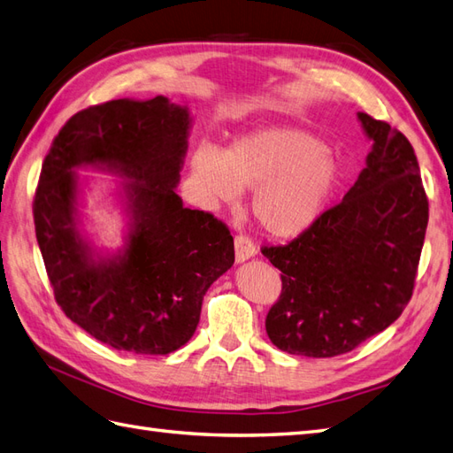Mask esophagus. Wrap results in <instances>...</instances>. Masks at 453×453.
I'll list each match as a JSON object with an SVG mask.
<instances>
[{"instance_id": "1", "label": "esophagus", "mask_w": 453, "mask_h": 453, "mask_svg": "<svg viewBox=\"0 0 453 453\" xmlns=\"http://www.w3.org/2000/svg\"><path fill=\"white\" fill-rule=\"evenodd\" d=\"M257 255V245L249 235H235V260L245 262Z\"/></svg>"}]
</instances>
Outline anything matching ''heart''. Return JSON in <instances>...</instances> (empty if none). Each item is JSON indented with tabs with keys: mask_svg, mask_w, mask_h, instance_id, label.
I'll return each mask as SVG.
<instances>
[{
	"mask_svg": "<svg viewBox=\"0 0 453 453\" xmlns=\"http://www.w3.org/2000/svg\"><path fill=\"white\" fill-rule=\"evenodd\" d=\"M193 175L204 195L222 203L255 188L250 210L260 227L291 237L322 214L338 187L340 164L319 136L274 127L241 136L222 156L201 149Z\"/></svg>",
	"mask_w": 453,
	"mask_h": 453,
	"instance_id": "obj_1",
	"label": "heart"
}]
</instances>
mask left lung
<instances>
[{"label": "left lung", "mask_w": 453, "mask_h": 453, "mask_svg": "<svg viewBox=\"0 0 453 453\" xmlns=\"http://www.w3.org/2000/svg\"><path fill=\"white\" fill-rule=\"evenodd\" d=\"M359 119L372 150L342 203L288 245L262 247L281 272L266 334L291 355L349 353L397 320L413 296L428 224L417 156L402 131L363 111Z\"/></svg>", "instance_id": "left-lung-1"}]
</instances>
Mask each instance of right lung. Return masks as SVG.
Segmentation results:
<instances>
[{
  "instance_id": "add662e5",
  "label": "right lung",
  "mask_w": 453,
  "mask_h": 453,
  "mask_svg": "<svg viewBox=\"0 0 453 453\" xmlns=\"http://www.w3.org/2000/svg\"><path fill=\"white\" fill-rule=\"evenodd\" d=\"M188 111L164 96L96 104L63 125L42 164L33 214L50 286L65 317L118 351L167 355L193 338L203 297L234 266V237L175 193ZM104 165L126 184L132 234L94 263L76 231L74 167Z\"/></svg>"
}]
</instances>
